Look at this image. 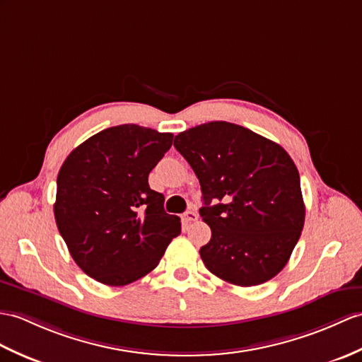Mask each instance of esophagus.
Returning a JSON list of instances; mask_svg holds the SVG:
<instances>
[{
    "mask_svg": "<svg viewBox=\"0 0 362 362\" xmlns=\"http://www.w3.org/2000/svg\"><path fill=\"white\" fill-rule=\"evenodd\" d=\"M197 213L196 211H187V213H183V216H182V222L185 223V225H188V223H191V222H196L197 221Z\"/></svg>",
    "mask_w": 362,
    "mask_h": 362,
    "instance_id": "esophagus-1",
    "label": "esophagus"
}]
</instances>
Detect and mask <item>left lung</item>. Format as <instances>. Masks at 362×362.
I'll list each match as a JSON object with an SVG mask.
<instances>
[{
  "instance_id": "8db88e82",
  "label": "left lung",
  "mask_w": 362,
  "mask_h": 362,
  "mask_svg": "<svg viewBox=\"0 0 362 362\" xmlns=\"http://www.w3.org/2000/svg\"><path fill=\"white\" fill-rule=\"evenodd\" d=\"M174 146L196 173L211 228L205 267L239 285L270 281L287 265L304 228L295 162L281 145L243 126L209 122L180 132Z\"/></svg>"
}]
</instances>
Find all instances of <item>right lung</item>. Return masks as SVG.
<instances>
[{
    "label": "right lung",
    "mask_w": 362,
    "mask_h": 362,
    "mask_svg": "<svg viewBox=\"0 0 362 362\" xmlns=\"http://www.w3.org/2000/svg\"><path fill=\"white\" fill-rule=\"evenodd\" d=\"M171 132L139 124L100 131L66 157L57 177L55 222L83 272L111 287L140 279L180 234L148 175L173 145Z\"/></svg>",
    "instance_id": "right-lung-1"
}]
</instances>
